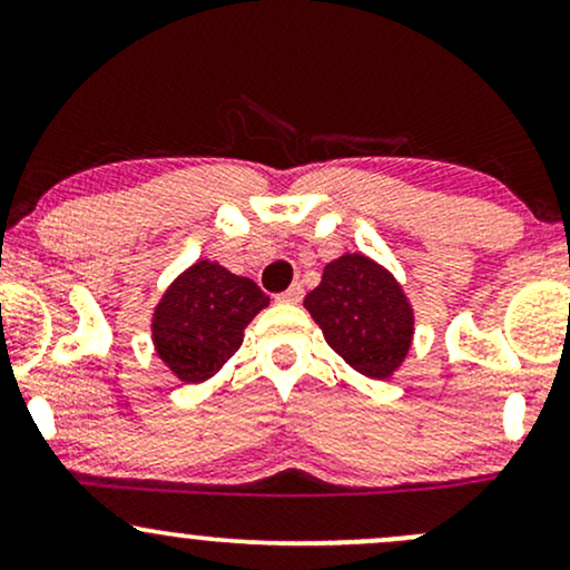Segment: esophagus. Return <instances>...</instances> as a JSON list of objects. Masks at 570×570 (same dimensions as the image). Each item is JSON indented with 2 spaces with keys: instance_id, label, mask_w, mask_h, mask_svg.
Segmentation results:
<instances>
[{
  "instance_id": "obj_1",
  "label": "esophagus",
  "mask_w": 570,
  "mask_h": 570,
  "mask_svg": "<svg viewBox=\"0 0 570 570\" xmlns=\"http://www.w3.org/2000/svg\"><path fill=\"white\" fill-rule=\"evenodd\" d=\"M303 286H299V284H292L289 286V289H286L284 294H278V299H281V303H292V305H297L299 303V299H303Z\"/></svg>"
}]
</instances>
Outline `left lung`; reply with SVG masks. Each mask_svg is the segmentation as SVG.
<instances>
[{"label":"left lung","instance_id":"1","mask_svg":"<svg viewBox=\"0 0 570 570\" xmlns=\"http://www.w3.org/2000/svg\"><path fill=\"white\" fill-rule=\"evenodd\" d=\"M305 307L332 351L362 375L383 381L407 356L412 307L396 278L364 254H345L326 265Z\"/></svg>","mask_w":570,"mask_h":570}]
</instances>
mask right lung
<instances>
[{
  "instance_id": "obj_1",
  "label": "right lung",
  "mask_w": 570,
  "mask_h": 570,
  "mask_svg": "<svg viewBox=\"0 0 570 570\" xmlns=\"http://www.w3.org/2000/svg\"><path fill=\"white\" fill-rule=\"evenodd\" d=\"M271 297L252 278L200 259L168 286L155 307L158 356L185 383L212 377L244 343L246 324Z\"/></svg>"
}]
</instances>
